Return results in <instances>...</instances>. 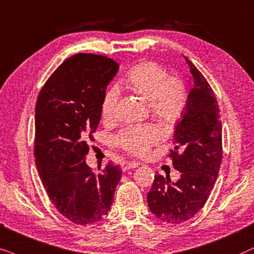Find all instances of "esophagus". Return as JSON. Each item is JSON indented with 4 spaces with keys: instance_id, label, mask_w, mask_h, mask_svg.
<instances>
[{
    "instance_id": "esophagus-1",
    "label": "esophagus",
    "mask_w": 254,
    "mask_h": 254,
    "mask_svg": "<svg viewBox=\"0 0 254 254\" xmlns=\"http://www.w3.org/2000/svg\"><path fill=\"white\" fill-rule=\"evenodd\" d=\"M138 166L137 162L134 161H123L121 164V167H122V171H127V170H131V168H136Z\"/></svg>"
}]
</instances>
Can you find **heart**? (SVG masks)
Instances as JSON below:
<instances>
[{
  "label": "heart",
  "instance_id": "b5f03b06",
  "mask_svg": "<svg viewBox=\"0 0 254 254\" xmlns=\"http://www.w3.org/2000/svg\"><path fill=\"white\" fill-rule=\"evenodd\" d=\"M125 86L150 103L153 116L165 127H173L181 120L187 107L188 94L184 82L172 77L160 65L153 62H141L129 70ZM120 99L116 87L104 94L102 116L113 118ZM160 139V132L153 125L130 127L116 137L117 146L134 155L146 154Z\"/></svg>",
  "mask_w": 254,
  "mask_h": 254
}]
</instances>
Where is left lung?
I'll return each instance as SVG.
<instances>
[{
  "mask_svg": "<svg viewBox=\"0 0 254 254\" xmlns=\"http://www.w3.org/2000/svg\"><path fill=\"white\" fill-rule=\"evenodd\" d=\"M192 76L187 107L175 127L171 151L180 179L155 175L147 194L148 208L162 222L179 224L190 219L203 208L214 188L222 162V122L218 103L210 84L188 58Z\"/></svg>",
  "mask_w": 254,
  "mask_h": 254,
  "instance_id": "8db88e82",
  "label": "left lung"
}]
</instances>
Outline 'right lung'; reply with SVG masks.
<instances>
[{"instance_id":"obj_1","label":"right lung","mask_w":254,"mask_h":254,"mask_svg":"<svg viewBox=\"0 0 254 254\" xmlns=\"http://www.w3.org/2000/svg\"><path fill=\"white\" fill-rule=\"evenodd\" d=\"M120 65L77 53L66 59L39 92L35 113V159L50 200L75 224L99 222L109 212L122 171L108 162L100 173L86 164L101 120V106Z\"/></svg>"}]
</instances>
